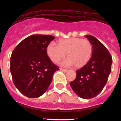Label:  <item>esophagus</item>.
I'll list each match as a JSON object with an SVG mask.
<instances>
[{
	"mask_svg": "<svg viewBox=\"0 0 121 121\" xmlns=\"http://www.w3.org/2000/svg\"><path fill=\"white\" fill-rule=\"evenodd\" d=\"M60 71H61L62 72H64V73H66V72H67L68 70L67 69H63V68H60Z\"/></svg>",
	"mask_w": 121,
	"mask_h": 121,
	"instance_id": "esophagus-1",
	"label": "esophagus"
}]
</instances>
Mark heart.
<instances>
[{
    "instance_id": "b5f03b06",
    "label": "heart",
    "mask_w": 121,
    "mask_h": 121,
    "mask_svg": "<svg viewBox=\"0 0 121 121\" xmlns=\"http://www.w3.org/2000/svg\"><path fill=\"white\" fill-rule=\"evenodd\" d=\"M93 48L91 43L87 39L79 37H71L60 39L57 45L50 43L47 48V52L50 60L55 63H58L65 57L64 65L76 68L84 67L89 63L93 55Z\"/></svg>"
}]
</instances>
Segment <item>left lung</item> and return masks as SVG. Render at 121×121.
I'll return each instance as SVG.
<instances>
[{
    "instance_id": "obj_1",
    "label": "left lung",
    "mask_w": 121,
    "mask_h": 121,
    "mask_svg": "<svg viewBox=\"0 0 121 121\" xmlns=\"http://www.w3.org/2000/svg\"><path fill=\"white\" fill-rule=\"evenodd\" d=\"M86 37L93 45V55L86 65L76 71V78L70 85L80 98L90 99L99 95L106 84L112 70V57L96 37L91 35Z\"/></svg>"
}]
</instances>
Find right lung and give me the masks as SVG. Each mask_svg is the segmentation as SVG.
<instances>
[{
  "mask_svg": "<svg viewBox=\"0 0 121 121\" xmlns=\"http://www.w3.org/2000/svg\"><path fill=\"white\" fill-rule=\"evenodd\" d=\"M55 38L50 35H32L15 48L10 71L17 89L25 96L36 98L47 90L56 71L60 70L47 55L48 45Z\"/></svg>",
  "mask_w": 121,
  "mask_h": 121,
  "instance_id": "obj_1",
  "label": "right lung"
}]
</instances>
